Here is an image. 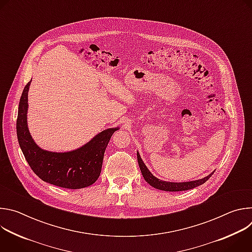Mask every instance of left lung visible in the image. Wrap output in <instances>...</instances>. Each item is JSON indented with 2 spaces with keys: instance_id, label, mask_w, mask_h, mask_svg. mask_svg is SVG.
<instances>
[{
  "instance_id": "left-lung-1",
  "label": "left lung",
  "mask_w": 252,
  "mask_h": 252,
  "mask_svg": "<svg viewBox=\"0 0 252 252\" xmlns=\"http://www.w3.org/2000/svg\"><path fill=\"white\" fill-rule=\"evenodd\" d=\"M137 157V161H138V165L141 171V174L145 178V181L152 186L153 188L157 189H160V190H164V191H183V190H189L191 189H194L196 187H199L201 185H203L207 179L213 174L214 171H212L211 173H209L207 176L200 178V179H196V181H191V182H185V183H171V182H164L161 181V179L156 177L147 167V165L143 162V160L140 158V155L136 154Z\"/></svg>"
}]
</instances>
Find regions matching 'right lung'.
<instances>
[{
    "label": "right lung",
    "instance_id": "1",
    "mask_svg": "<svg viewBox=\"0 0 252 252\" xmlns=\"http://www.w3.org/2000/svg\"><path fill=\"white\" fill-rule=\"evenodd\" d=\"M31 82L25 87L20 98L17 119V136L26 160L42 181L56 187L79 189L92 186L100 174L107 143L119 127L106 128L83 147L70 152L56 153L41 149L28 127V93Z\"/></svg>",
    "mask_w": 252,
    "mask_h": 252
}]
</instances>
